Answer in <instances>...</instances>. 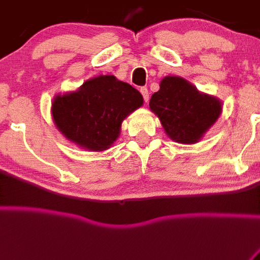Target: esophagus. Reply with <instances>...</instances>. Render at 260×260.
Listing matches in <instances>:
<instances>
[{
  "mask_svg": "<svg viewBox=\"0 0 260 260\" xmlns=\"http://www.w3.org/2000/svg\"><path fill=\"white\" fill-rule=\"evenodd\" d=\"M140 91H141V94H142V96H144V100H145V103H147L149 102V90H147V88H141L140 89Z\"/></svg>",
  "mask_w": 260,
  "mask_h": 260,
  "instance_id": "1",
  "label": "esophagus"
}]
</instances>
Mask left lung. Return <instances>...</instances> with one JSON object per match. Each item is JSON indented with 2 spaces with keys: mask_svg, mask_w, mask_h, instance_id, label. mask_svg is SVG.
Masks as SVG:
<instances>
[{
  "mask_svg": "<svg viewBox=\"0 0 260 260\" xmlns=\"http://www.w3.org/2000/svg\"><path fill=\"white\" fill-rule=\"evenodd\" d=\"M150 110L160 119L165 133L178 144L202 140L222 113V102L200 91L188 80L167 75L150 99Z\"/></svg>",
  "mask_w": 260,
  "mask_h": 260,
  "instance_id": "left-lung-1",
  "label": "left lung"
}]
</instances>
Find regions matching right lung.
<instances>
[{"label":"right lung","mask_w":260,"mask_h":260,"mask_svg":"<svg viewBox=\"0 0 260 260\" xmlns=\"http://www.w3.org/2000/svg\"><path fill=\"white\" fill-rule=\"evenodd\" d=\"M144 104L140 91L114 75L85 80L77 90L57 94L52 119L68 141L86 151L102 152L118 140L121 124Z\"/></svg>","instance_id":"1"}]
</instances>
